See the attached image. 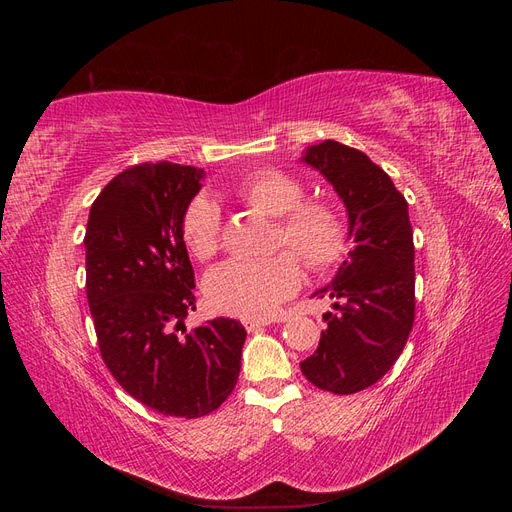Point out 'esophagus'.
I'll list each match as a JSON object with an SVG mask.
<instances>
[{"label":"esophagus","instance_id":"1","mask_svg":"<svg viewBox=\"0 0 512 512\" xmlns=\"http://www.w3.org/2000/svg\"><path fill=\"white\" fill-rule=\"evenodd\" d=\"M267 324H269L267 320H260V318H247V320H243V327L250 331V333H256L260 329H265Z\"/></svg>","mask_w":512,"mask_h":512}]
</instances>
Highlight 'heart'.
<instances>
[{
  "mask_svg": "<svg viewBox=\"0 0 512 512\" xmlns=\"http://www.w3.org/2000/svg\"><path fill=\"white\" fill-rule=\"evenodd\" d=\"M237 196L271 218H280L277 245H286L307 269L327 271L346 254V226L339 215L320 203H305L303 183L275 168L256 170L237 185ZM222 211L207 194L185 207L181 239L188 252L207 260L220 245ZM290 254L267 260H228L209 271L205 294L222 314L267 318L301 286L299 262Z\"/></svg>",
  "mask_w": 512,
  "mask_h": 512,
  "instance_id": "b5f03b06",
  "label": "heart"
}]
</instances>
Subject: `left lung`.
Masks as SVG:
<instances>
[{"label": "left lung", "instance_id": "1", "mask_svg": "<svg viewBox=\"0 0 512 512\" xmlns=\"http://www.w3.org/2000/svg\"><path fill=\"white\" fill-rule=\"evenodd\" d=\"M301 162L327 179L348 215L354 247L314 297L333 299L320 344L301 363L322 391L352 395L378 382L404 350L414 322V241L406 198L363 151L324 141Z\"/></svg>", "mask_w": 512, "mask_h": 512}]
</instances>
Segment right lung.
I'll list each match as a JSON object with an SVG mask.
<instances>
[{
  "label": "right lung",
  "instance_id": "add662e5",
  "mask_svg": "<svg viewBox=\"0 0 512 512\" xmlns=\"http://www.w3.org/2000/svg\"><path fill=\"white\" fill-rule=\"evenodd\" d=\"M203 179L196 166H130L94 200L83 241L102 359L121 389L164 416L218 410L237 384L247 335L230 318L185 329L196 297L181 218Z\"/></svg>",
  "mask_w": 512,
  "mask_h": 512
}]
</instances>
